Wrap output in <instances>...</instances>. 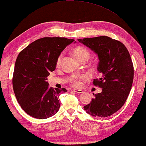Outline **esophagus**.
<instances>
[{
	"label": "esophagus",
	"mask_w": 146,
	"mask_h": 146,
	"mask_svg": "<svg viewBox=\"0 0 146 146\" xmlns=\"http://www.w3.org/2000/svg\"><path fill=\"white\" fill-rule=\"evenodd\" d=\"M73 91H75V92L76 93H83V91L81 90H73Z\"/></svg>",
	"instance_id": "1"
}]
</instances>
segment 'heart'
I'll use <instances>...</instances> for the list:
<instances>
[{
	"mask_svg": "<svg viewBox=\"0 0 146 146\" xmlns=\"http://www.w3.org/2000/svg\"><path fill=\"white\" fill-rule=\"evenodd\" d=\"M73 55L75 56V57L78 59V60H82V59L84 58H90V54L89 51L87 49H86L85 48L82 46H78L76 47V48L73 49ZM61 61V56H59L57 59V61H56V64H59L60 63ZM84 77H80V78H83ZM81 84L80 81L78 79H75L73 81V85L74 86H76V87H78L80 86Z\"/></svg>",
	"mask_w": 146,
	"mask_h": 146,
	"instance_id": "b5f03b06",
	"label": "heart"
}]
</instances>
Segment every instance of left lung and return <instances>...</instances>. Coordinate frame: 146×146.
I'll return each mask as SVG.
<instances>
[{"label":"left lung","mask_w":146,"mask_h":146,"mask_svg":"<svg viewBox=\"0 0 146 146\" xmlns=\"http://www.w3.org/2000/svg\"><path fill=\"white\" fill-rule=\"evenodd\" d=\"M78 41L98 55L100 78L94 79L93 84L102 88L101 93L93 94L95 98L84 108L94 117H109L122 107L131 89L134 68L129 51L120 41L107 36Z\"/></svg>","instance_id":"obj_1"}]
</instances>
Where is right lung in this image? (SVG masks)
Returning <instances> with one entry per match:
<instances>
[{
  "label": "right lung",
  "instance_id": "obj_1",
  "mask_svg": "<svg viewBox=\"0 0 146 146\" xmlns=\"http://www.w3.org/2000/svg\"><path fill=\"white\" fill-rule=\"evenodd\" d=\"M73 41L64 37H44L19 53L12 80L13 91L22 109L32 117L46 119L58 112L59 96L67 90L49 87L47 77L55 70L62 51Z\"/></svg>",
  "mask_w": 146,
  "mask_h": 146
}]
</instances>
